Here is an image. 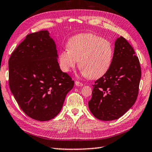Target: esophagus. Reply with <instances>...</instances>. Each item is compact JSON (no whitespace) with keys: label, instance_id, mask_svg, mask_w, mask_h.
<instances>
[{"label":"esophagus","instance_id":"obj_1","mask_svg":"<svg viewBox=\"0 0 152 152\" xmlns=\"http://www.w3.org/2000/svg\"><path fill=\"white\" fill-rule=\"evenodd\" d=\"M75 84L77 86H78V87H81V86L83 85V84L82 83L79 82V81H75Z\"/></svg>","mask_w":152,"mask_h":152}]
</instances>
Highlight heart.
Instances as JSON below:
<instances>
[{
	"instance_id": "heart-1",
	"label": "heart",
	"mask_w": 152,
	"mask_h": 152,
	"mask_svg": "<svg viewBox=\"0 0 152 152\" xmlns=\"http://www.w3.org/2000/svg\"><path fill=\"white\" fill-rule=\"evenodd\" d=\"M67 49L59 53L61 69L69 73L79 67L91 79H99L110 69L114 58V48L108 39L93 34H81L69 39Z\"/></svg>"
}]
</instances>
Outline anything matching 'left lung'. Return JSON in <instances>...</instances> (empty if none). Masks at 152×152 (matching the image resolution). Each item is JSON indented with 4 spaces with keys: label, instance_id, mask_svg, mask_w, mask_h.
Here are the masks:
<instances>
[{
    "label": "left lung",
    "instance_id": "obj_1",
    "mask_svg": "<svg viewBox=\"0 0 152 152\" xmlns=\"http://www.w3.org/2000/svg\"><path fill=\"white\" fill-rule=\"evenodd\" d=\"M113 64L94 82L88 102L94 116L101 121L119 118L132 107L138 94L141 67L133 48L122 36L115 42Z\"/></svg>",
    "mask_w": 152,
    "mask_h": 152
}]
</instances>
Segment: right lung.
Listing matches in <instances>:
<instances>
[{"instance_id": "right-lung-1", "label": "right lung", "mask_w": 152, "mask_h": 152, "mask_svg": "<svg viewBox=\"0 0 152 152\" xmlns=\"http://www.w3.org/2000/svg\"><path fill=\"white\" fill-rule=\"evenodd\" d=\"M56 45L47 30L28 34L8 60L9 87L22 111L48 121L61 110L74 81L62 72Z\"/></svg>"}]
</instances>
